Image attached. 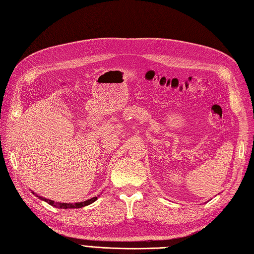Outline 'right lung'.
<instances>
[{
  "instance_id": "1",
  "label": "right lung",
  "mask_w": 254,
  "mask_h": 254,
  "mask_svg": "<svg viewBox=\"0 0 254 254\" xmlns=\"http://www.w3.org/2000/svg\"><path fill=\"white\" fill-rule=\"evenodd\" d=\"M32 193L35 195L34 191H32ZM38 198L41 199V200L48 202L49 204L53 205V206H56V207H60V209H79V207H82V206H86V205H89L91 203H93L97 197H93L91 199H88V200L86 201H81V202H76V203H64V202H55L54 200H50V199H47V198H43V197H40L36 195Z\"/></svg>"
}]
</instances>
